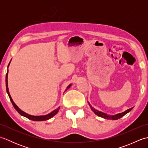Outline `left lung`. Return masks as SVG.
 <instances>
[{"label":"left lung","mask_w":148,"mask_h":148,"mask_svg":"<svg viewBox=\"0 0 148 148\" xmlns=\"http://www.w3.org/2000/svg\"><path fill=\"white\" fill-rule=\"evenodd\" d=\"M89 105L90 106L91 109H92V111L95 112V114H97V116H100V117H102L103 118H105V119H112V120H116V119H118L119 118H121V117H123V116H125L126 114H127L128 112H129L132 109H133V108H132L129 109H127V111H125V112H123L121 113H119V114H117L116 115H113V116H109V115H108L106 114V113H103L102 112H100V111H97V110H96L95 109H94L93 108H92V106H91V105L89 103Z\"/></svg>","instance_id":"8db88e82"}]
</instances>
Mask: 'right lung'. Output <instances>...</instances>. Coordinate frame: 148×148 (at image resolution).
Returning a JSON list of instances; mask_svg holds the SVG:
<instances>
[{
	"mask_svg": "<svg viewBox=\"0 0 148 148\" xmlns=\"http://www.w3.org/2000/svg\"><path fill=\"white\" fill-rule=\"evenodd\" d=\"M10 62H9V65H8V67H9V64H10ZM8 72H7V74H6V76H5V86H6V90H7L8 94V95H9V99H10L11 102H12V106H14V109H15L16 110V111H18V112L19 113V114H21V116H25V117H26V118H27L28 119H30V120L36 121H41L48 120V119H50V118H51L52 117H53V116H54L56 114V113H57V112H58L59 109H60V107H58V108L57 109H55V110H54V111H52L51 112H50L49 114H46V115H45V116H32V115L28 114H27L26 112H23V111H21V110L20 109H19L18 107L15 104L14 102H13V100H12V98H11V95H10V94H9V89H8ZM71 84H69V85L67 87V88H66L65 91L67 90V89H69V88L71 87Z\"/></svg>",
	"mask_w": 148,
	"mask_h": 148,
	"instance_id": "add662e5",
	"label": "right lung"
}]
</instances>
